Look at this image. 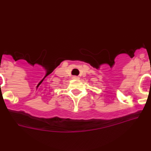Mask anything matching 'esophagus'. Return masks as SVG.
I'll use <instances>...</instances> for the list:
<instances>
[{
    "instance_id": "1",
    "label": "esophagus",
    "mask_w": 151,
    "mask_h": 151,
    "mask_svg": "<svg viewBox=\"0 0 151 151\" xmlns=\"http://www.w3.org/2000/svg\"><path fill=\"white\" fill-rule=\"evenodd\" d=\"M73 78H74V79H76V80H78V79H79V77L76 76H74L73 77Z\"/></svg>"
}]
</instances>
